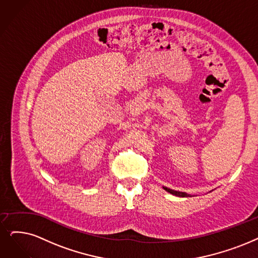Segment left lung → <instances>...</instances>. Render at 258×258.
<instances>
[{
  "label": "left lung",
  "instance_id": "1",
  "mask_svg": "<svg viewBox=\"0 0 258 258\" xmlns=\"http://www.w3.org/2000/svg\"><path fill=\"white\" fill-rule=\"evenodd\" d=\"M165 190H167L168 192L172 194V195H176V196H179V197H189V195H187L186 192H182V191H177V190H173V189H170V188H167V187H163Z\"/></svg>",
  "mask_w": 258,
  "mask_h": 258
}]
</instances>
